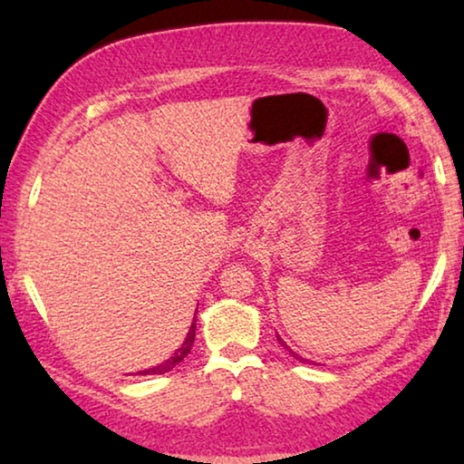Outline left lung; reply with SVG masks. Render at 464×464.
<instances>
[{"instance_id": "8db88e82", "label": "left lung", "mask_w": 464, "mask_h": 464, "mask_svg": "<svg viewBox=\"0 0 464 464\" xmlns=\"http://www.w3.org/2000/svg\"><path fill=\"white\" fill-rule=\"evenodd\" d=\"M276 337H278V343L282 345V348H285V350L288 352V354H290V356H293L295 360H298V362H303V364H309V362H311V360H307V358H303V356H298V354H296V352H293V350H290V345H288V343H286L285 340H282V337H280L278 334H276ZM313 364H315V362H313Z\"/></svg>"}]
</instances>
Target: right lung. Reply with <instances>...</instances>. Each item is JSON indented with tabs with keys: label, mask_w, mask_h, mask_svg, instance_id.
I'll list each match as a JSON object with an SVG mask.
<instances>
[{
	"label": "right lung",
	"mask_w": 464,
	"mask_h": 464,
	"mask_svg": "<svg viewBox=\"0 0 464 464\" xmlns=\"http://www.w3.org/2000/svg\"><path fill=\"white\" fill-rule=\"evenodd\" d=\"M194 335H196V315L192 319L190 329H188V334L184 337L182 345H179V348L174 352V354H171L168 360H163V362H160L157 366L145 368V371H139L137 374H166V372H169L171 368H176V364L182 362V360L188 354H190V350H192V345H194Z\"/></svg>",
	"instance_id": "right-lung-1"
}]
</instances>
